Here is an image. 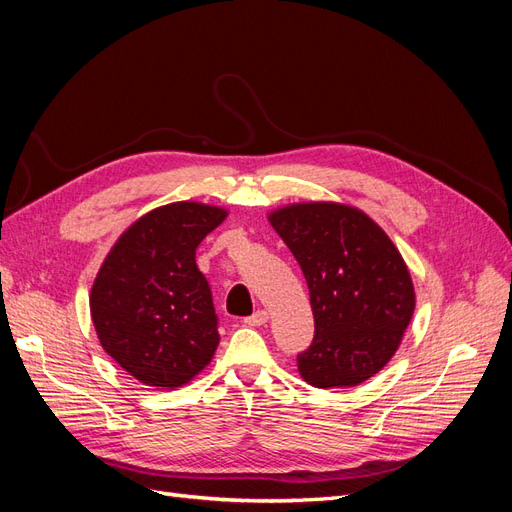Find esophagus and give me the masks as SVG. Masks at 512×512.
I'll use <instances>...</instances> for the list:
<instances>
[{
  "instance_id": "esophagus-1",
  "label": "esophagus",
  "mask_w": 512,
  "mask_h": 512,
  "mask_svg": "<svg viewBox=\"0 0 512 512\" xmlns=\"http://www.w3.org/2000/svg\"><path fill=\"white\" fill-rule=\"evenodd\" d=\"M269 320V314L265 312V309H256V312L252 316H247L243 322L247 324V327H260V324H265Z\"/></svg>"
}]
</instances>
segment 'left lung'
<instances>
[{
  "instance_id": "1",
  "label": "left lung",
  "mask_w": 512,
  "mask_h": 512,
  "mask_svg": "<svg viewBox=\"0 0 512 512\" xmlns=\"http://www.w3.org/2000/svg\"><path fill=\"white\" fill-rule=\"evenodd\" d=\"M271 226L297 258L309 288L314 339L297 354L318 389H344L391 361L414 312V286L386 232L359 209L290 205Z\"/></svg>"
}]
</instances>
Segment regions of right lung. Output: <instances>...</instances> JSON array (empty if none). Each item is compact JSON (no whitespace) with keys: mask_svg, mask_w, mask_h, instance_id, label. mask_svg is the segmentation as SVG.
Here are the masks:
<instances>
[{"mask_svg":"<svg viewBox=\"0 0 512 512\" xmlns=\"http://www.w3.org/2000/svg\"><path fill=\"white\" fill-rule=\"evenodd\" d=\"M224 218V209L198 203L153 209L106 256L91 318L102 348L138 382L175 389L218 348V314L196 247Z\"/></svg>","mask_w":512,"mask_h":512,"instance_id":"add662e5","label":"right lung"}]
</instances>
